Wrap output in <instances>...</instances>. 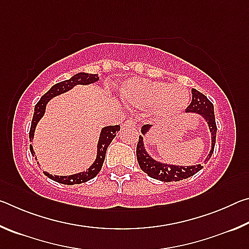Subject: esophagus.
Listing matches in <instances>:
<instances>
[{"instance_id":"34e87169","label":"esophagus","mask_w":249,"mask_h":249,"mask_svg":"<svg viewBox=\"0 0 249 249\" xmlns=\"http://www.w3.org/2000/svg\"><path fill=\"white\" fill-rule=\"evenodd\" d=\"M123 127L124 128H135L136 127V122L135 120H128L127 122H125L123 124Z\"/></svg>"}]
</instances>
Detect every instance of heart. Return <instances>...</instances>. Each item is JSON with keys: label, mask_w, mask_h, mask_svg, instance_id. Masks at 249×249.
Masks as SVG:
<instances>
[{"label": "heart", "mask_w": 249, "mask_h": 249, "mask_svg": "<svg viewBox=\"0 0 249 249\" xmlns=\"http://www.w3.org/2000/svg\"><path fill=\"white\" fill-rule=\"evenodd\" d=\"M122 98L136 108H151L159 117H171L188 107L190 94L182 84L132 79L122 88Z\"/></svg>", "instance_id": "heart-1"}]
</instances>
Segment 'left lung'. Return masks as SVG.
Masks as SVG:
<instances>
[{
	"label": "left lung",
	"instance_id": "8db88e82",
	"mask_svg": "<svg viewBox=\"0 0 249 249\" xmlns=\"http://www.w3.org/2000/svg\"><path fill=\"white\" fill-rule=\"evenodd\" d=\"M192 101L189 107H187V112H195L197 114H201L204 117L205 121L208 122L209 128L211 132V138H212V147H211V151L205 159V161H209V159L212 156L214 151V146H215V140H216V123H215V116H214V107L211 101L206 98L204 94H202L196 89H192ZM149 124H146L142 127V134L145 135L150 128ZM144 138L141 135L138 138L137 147H136V156L137 161L140 165L141 169L146 172L150 178L157 179L163 182H171V181H180L183 179H187L189 177L196 175L197 171H200L202 168L201 165L196 166H174V165H167V163L158 162L154 160L150 156L146 153L144 147Z\"/></svg>",
	"mask_w": 249,
	"mask_h": 249
}]
</instances>
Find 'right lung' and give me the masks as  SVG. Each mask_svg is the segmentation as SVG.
Returning <instances> with one entry per match:
<instances>
[{
	"label": "right lung",
	"instance_id": "add662e5",
	"mask_svg": "<svg viewBox=\"0 0 249 249\" xmlns=\"http://www.w3.org/2000/svg\"><path fill=\"white\" fill-rule=\"evenodd\" d=\"M98 80H99L98 74L80 72L78 74H74L73 77L70 78L69 80H65V81H61L53 86L52 89H50L48 92H46V93L41 96L40 100L35 105L31 129H29V140L32 141L34 138V132H35L36 125L41 117H43L45 113L46 104L48 103V101L50 99H53V96H57L61 93H65V92L72 89L74 86H77V84H90L98 81ZM120 129H121L120 125L107 126V127L102 128L100 134L99 142H98V155H96V159L93 165H92L87 171L80 172V174H75V175H71V176H60V177L49 175L48 172H44V174L47 176L48 178L56 181V182L62 183V184H68V185L79 184V183L87 182V181L93 179L94 177L98 176L101 168L103 166L105 154H107V149L108 145L111 144L113 138L116 136V133L119 132ZM29 149H31V153L34 156V149L32 145L29 146Z\"/></svg>",
	"mask_w": 249,
	"mask_h": 249
}]
</instances>
